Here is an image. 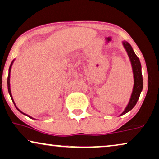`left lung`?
Returning a JSON list of instances; mask_svg holds the SVG:
<instances>
[{
	"mask_svg": "<svg viewBox=\"0 0 159 159\" xmlns=\"http://www.w3.org/2000/svg\"><path fill=\"white\" fill-rule=\"evenodd\" d=\"M123 45L127 51L128 56H129L130 61H131L132 66V70H133L134 74V88L133 91H132L131 98H130V101L129 102L127 108L124 111V112L121 115H123L129 111L132 110L134 106L136 105L137 102H138L139 97H140V93L143 90V76H142V71H141V64L140 62V60L136 54L134 53L133 51V49L129 43L127 42H123Z\"/></svg>",
	"mask_w": 159,
	"mask_h": 159,
	"instance_id": "obj_1",
	"label": "left lung"
}]
</instances>
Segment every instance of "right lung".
Listing matches in <instances>:
<instances>
[{"label": "right lung", "mask_w": 159, "mask_h": 159, "mask_svg": "<svg viewBox=\"0 0 159 159\" xmlns=\"http://www.w3.org/2000/svg\"><path fill=\"white\" fill-rule=\"evenodd\" d=\"M13 62L14 61H12V63H11V66H10V67H9V71H8V80H7V84H8V93H9V94H10V96H11V100H12V101H13V103H14V104L15 105V103H14V100H13V98H12V95H11V89H10V72H11V66H12V64H13ZM15 106H16V105H15ZM17 109H18V108H17ZM19 111H20L21 113H22L21 111L19 109H18ZM22 114H24V113H22ZM30 118H31V119H32L31 116H29Z\"/></svg>", "instance_id": "add662e5"}]
</instances>
